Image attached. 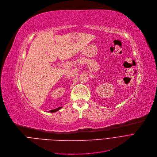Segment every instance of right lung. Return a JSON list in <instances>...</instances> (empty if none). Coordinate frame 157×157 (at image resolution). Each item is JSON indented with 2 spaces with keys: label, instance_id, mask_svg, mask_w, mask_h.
Listing matches in <instances>:
<instances>
[{
  "label": "right lung",
  "instance_id": "obj_1",
  "mask_svg": "<svg viewBox=\"0 0 157 157\" xmlns=\"http://www.w3.org/2000/svg\"><path fill=\"white\" fill-rule=\"evenodd\" d=\"M62 107H59V108H57V109H54V110H50L49 112H50V113H55V112H57V111H58L59 110H60L61 109Z\"/></svg>",
  "mask_w": 157,
  "mask_h": 157
}]
</instances>
